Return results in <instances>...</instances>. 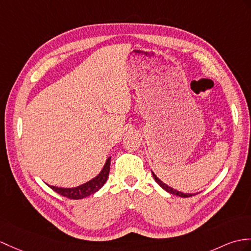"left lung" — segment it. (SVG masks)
I'll return each instance as SVG.
<instances>
[{
    "label": "left lung",
    "mask_w": 251,
    "mask_h": 251,
    "mask_svg": "<svg viewBox=\"0 0 251 251\" xmlns=\"http://www.w3.org/2000/svg\"><path fill=\"white\" fill-rule=\"evenodd\" d=\"M152 174H153V177H154V179L156 180V183L158 184L161 188H164L166 191H168L169 194H172V195H176V196H178V197H182V198H188V197H192L194 195H191V194H183V192H180V191H177V190H176V189H173V188H171V187H169L168 185H166L165 183H162L161 180L157 177L155 174H154V172H152Z\"/></svg>",
    "instance_id": "obj_1"
}]
</instances>
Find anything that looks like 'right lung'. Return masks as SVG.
<instances>
[{
	"mask_svg": "<svg viewBox=\"0 0 251 251\" xmlns=\"http://www.w3.org/2000/svg\"><path fill=\"white\" fill-rule=\"evenodd\" d=\"M110 161H111V157H109V158L107 159L101 172L99 173L96 177L91 179L90 182H87L83 185L78 186V187L59 188V187H55V186H49V187L51 189H53L59 195L68 198V199H73V200L83 199V198H85L87 196L95 194V192L100 189L103 186V184L106 183V180L108 179V176H109Z\"/></svg>",
	"mask_w": 251,
	"mask_h": 251,
	"instance_id": "right-lung-1",
	"label": "right lung"
}]
</instances>
